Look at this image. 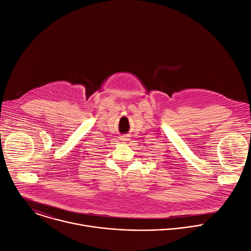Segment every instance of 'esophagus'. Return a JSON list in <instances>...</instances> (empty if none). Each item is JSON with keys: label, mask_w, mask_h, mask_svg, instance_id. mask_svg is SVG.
<instances>
[{"label": "esophagus", "mask_w": 251, "mask_h": 251, "mask_svg": "<svg viewBox=\"0 0 251 251\" xmlns=\"http://www.w3.org/2000/svg\"><path fill=\"white\" fill-rule=\"evenodd\" d=\"M122 140H129V136L128 135H124V136H122Z\"/></svg>", "instance_id": "1"}]
</instances>
